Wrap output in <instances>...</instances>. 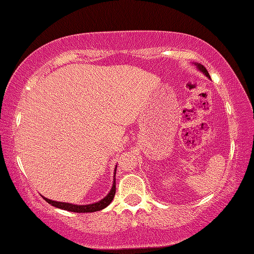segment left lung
Returning <instances> with one entry per match:
<instances>
[{
  "instance_id": "left-lung-1",
  "label": "left lung",
  "mask_w": 254,
  "mask_h": 254,
  "mask_svg": "<svg viewBox=\"0 0 254 254\" xmlns=\"http://www.w3.org/2000/svg\"><path fill=\"white\" fill-rule=\"evenodd\" d=\"M195 65L198 67V69H199L200 71H202V73H203L204 75H206V77H209V78H210V74H209V71L206 70V68H205V67H204L203 65H200V64H195Z\"/></svg>"
}]
</instances>
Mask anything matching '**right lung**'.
I'll use <instances>...</instances> for the list:
<instances>
[{
    "mask_svg": "<svg viewBox=\"0 0 254 254\" xmlns=\"http://www.w3.org/2000/svg\"><path fill=\"white\" fill-rule=\"evenodd\" d=\"M116 175V169H115V173L114 177ZM116 192V186H115V178L114 181H113V187L111 189V191L108 192L107 196L104 197L101 200L93 204H88V205H77V204H71V203H64V202H56V200H51L47 197H43L49 204H51L52 206L58 207V209L62 210H66V211H70V212H77V213H88V212H96V211H100L105 209L106 206H108L109 204L112 203L113 198H114Z\"/></svg>",
    "mask_w": 254,
    "mask_h": 254,
    "instance_id": "add662e5",
    "label": "right lung"
}]
</instances>
